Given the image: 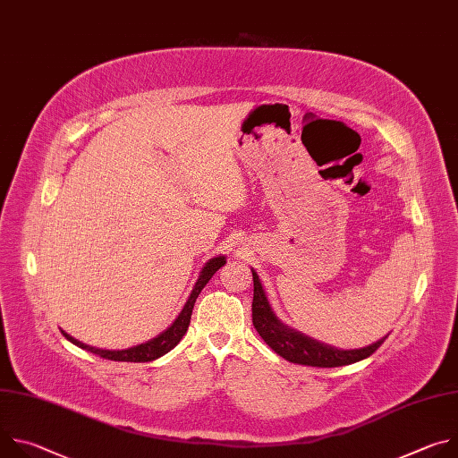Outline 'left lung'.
I'll return each instance as SVG.
<instances>
[{"label":"left lung","instance_id":"1","mask_svg":"<svg viewBox=\"0 0 458 458\" xmlns=\"http://www.w3.org/2000/svg\"><path fill=\"white\" fill-rule=\"evenodd\" d=\"M253 277V302H251V320L259 335L263 341L283 359L304 364V366H315V368H337V366H348L353 362H359L366 357H369L384 341L386 337L378 339L377 343L357 348V350H341L330 344L318 343L284 324L274 311L267 292L260 284V279L257 272L251 268Z\"/></svg>","mask_w":458,"mask_h":458}]
</instances>
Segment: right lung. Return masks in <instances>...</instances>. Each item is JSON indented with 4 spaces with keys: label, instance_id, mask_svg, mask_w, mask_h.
<instances>
[{
    "label": "right lung",
    "instance_id": "add662e5",
    "mask_svg": "<svg viewBox=\"0 0 458 458\" xmlns=\"http://www.w3.org/2000/svg\"><path fill=\"white\" fill-rule=\"evenodd\" d=\"M225 265H226L225 255L212 257L208 263H205L198 281H195V284H193V290H191L188 301L184 302V306L179 311V315L175 317V320L168 326L165 332H161L157 337H154L147 343H141V344L132 346V348H124V350H101V348H94V346H89L85 343H80L78 339H74L67 332L61 330V334L64 335V339L71 341L76 346H80L81 350H87V352H90L94 355H99L103 359H108V360H117V362H150V360H156V359L163 357L165 353H168L170 350H174L179 344V341L184 337V334L188 330V324H190V317H191L195 299H198V295L207 286V283L212 279V276Z\"/></svg>",
    "mask_w": 458,
    "mask_h": 458
}]
</instances>
